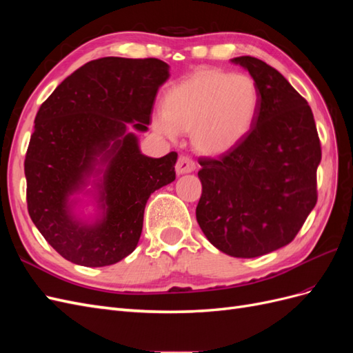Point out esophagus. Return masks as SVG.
I'll return each mask as SVG.
<instances>
[{
  "label": "esophagus",
  "instance_id": "1",
  "mask_svg": "<svg viewBox=\"0 0 353 353\" xmlns=\"http://www.w3.org/2000/svg\"><path fill=\"white\" fill-rule=\"evenodd\" d=\"M176 174H188V172H193L196 169V162L190 156H181L176 162Z\"/></svg>",
  "mask_w": 353,
  "mask_h": 353
}]
</instances>
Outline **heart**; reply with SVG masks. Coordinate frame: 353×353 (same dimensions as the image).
<instances>
[{"label": "heart", "mask_w": 353, "mask_h": 353, "mask_svg": "<svg viewBox=\"0 0 353 353\" xmlns=\"http://www.w3.org/2000/svg\"><path fill=\"white\" fill-rule=\"evenodd\" d=\"M259 104V88L249 74L199 72L166 92L163 112L153 117V128L170 140L193 131L197 150L218 156L249 134Z\"/></svg>", "instance_id": "obj_1"}]
</instances>
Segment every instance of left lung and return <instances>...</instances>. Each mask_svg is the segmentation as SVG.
Instances as JSON below:
<instances>
[{"instance_id":"8db88e82","label":"left lung","mask_w":353,"mask_h":353,"mask_svg":"<svg viewBox=\"0 0 353 353\" xmlns=\"http://www.w3.org/2000/svg\"><path fill=\"white\" fill-rule=\"evenodd\" d=\"M259 88L256 121L218 159L200 157L196 218L208 240L234 258H256L292 243L318 200L321 143L307 101L265 61L232 60Z\"/></svg>"}]
</instances>
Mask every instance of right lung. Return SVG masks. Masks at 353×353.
Returning <instances> with one entry per match:
<instances>
[{
  "label": "right lung",
  "mask_w": 353,
  "mask_h": 353,
  "mask_svg": "<svg viewBox=\"0 0 353 353\" xmlns=\"http://www.w3.org/2000/svg\"><path fill=\"white\" fill-rule=\"evenodd\" d=\"M168 78L169 66L159 59L103 57L74 70L41 104L25 157L28 212L65 259L105 266L137 248L145 203L175 179L178 153L141 154L126 125L148 130L157 90ZM100 172L103 218L85 226L71 216L68 196Z\"/></svg>",
  "instance_id": "right-lung-1"
}]
</instances>
